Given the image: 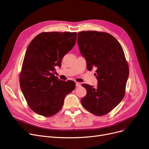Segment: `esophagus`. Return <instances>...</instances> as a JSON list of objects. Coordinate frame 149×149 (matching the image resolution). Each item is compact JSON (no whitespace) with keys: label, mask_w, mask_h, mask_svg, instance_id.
I'll return each instance as SVG.
<instances>
[{"label":"esophagus","mask_w":149,"mask_h":149,"mask_svg":"<svg viewBox=\"0 0 149 149\" xmlns=\"http://www.w3.org/2000/svg\"><path fill=\"white\" fill-rule=\"evenodd\" d=\"M81 83H79V82H76V86H81Z\"/></svg>","instance_id":"obj_1"}]
</instances>
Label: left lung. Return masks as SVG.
<instances>
[{
	"mask_svg": "<svg viewBox=\"0 0 149 149\" xmlns=\"http://www.w3.org/2000/svg\"><path fill=\"white\" fill-rule=\"evenodd\" d=\"M77 45L86 61V68H96L97 86L83 84L86 94L82 105L98 116L107 114L123 99L129 77V67L123 49L111 34L97 31L78 33Z\"/></svg>",
	"mask_w": 149,
	"mask_h": 149,
	"instance_id": "1",
	"label": "left lung"
}]
</instances>
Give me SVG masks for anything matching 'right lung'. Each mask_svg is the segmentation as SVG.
<instances>
[{
    "instance_id": "right-lung-1",
    "label": "right lung",
    "mask_w": 149,
    "mask_h": 149,
    "mask_svg": "<svg viewBox=\"0 0 149 149\" xmlns=\"http://www.w3.org/2000/svg\"><path fill=\"white\" fill-rule=\"evenodd\" d=\"M76 32H42L30 42L24 55L20 85L30 108L50 117L62 108L66 95L75 88L72 81H61L54 74L64 56L74 47Z\"/></svg>"
}]
</instances>
